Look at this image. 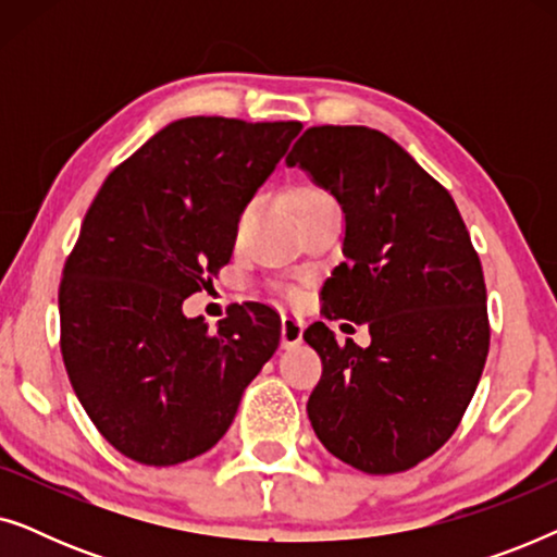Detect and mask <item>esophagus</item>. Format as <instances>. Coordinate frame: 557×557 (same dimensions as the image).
I'll return each instance as SVG.
<instances>
[{
	"label": "esophagus",
	"instance_id": "obj_1",
	"mask_svg": "<svg viewBox=\"0 0 557 557\" xmlns=\"http://www.w3.org/2000/svg\"><path fill=\"white\" fill-rule=\"evenodd\" d=\"M304 339V322L299 317L286 314L281 319V347H296Z\"/></svg>",
	"mask_w": 557,
	"mask_h": 557
}]
</instances>
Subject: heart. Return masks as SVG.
<instances>
[{"instance_id": "heart-1", "label": "heart", "mask_w": 557, "mask_h": 557, "mask_svg": "<svg viewBox=\"0 0 557 557\" xmlns=\"http://www.w3.org/2000/svg\"><path fill=\"white\" fill-rule=\"evenodd\" d=\"M332 197L324 193V189H319V187H314V185H301V187H296L294 189V195H292V210H294V215L296 212H301V210H307V208H311V205H319V202H330ZM250 215H253V208H246L240 212V218H238V223H235V233H243L246 231V225L250 223Z\"/></svg>"}]
</instances>
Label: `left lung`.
Returning <instances> with one entry per match:
<instances>
[{
  "mask_svg": "<svg viewBox=\"0 0 557 557\" xmlns=\"http://www.w3.org/2000/svg\"><path fill=\"white\" fill-rule=\"evenodd\" d=\"M286 164L345 212V263L324 281V317L368 324L372 337L337 345L324 322L304 332L324 364L311 429L364 474L406 471L451 438L482 377V263L454 197L383 132L307 128Z\"/></svg>",
  "mask_w": 557,
  "mask_h": 557,
  "instance_id": "1",
  "label": "left lung"
}]
</instances>
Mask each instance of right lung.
I'll return each mask as SVG.
<instances>
[{"mask_svg":"<svg viewBox=\"0 0 557 557\" xmlns=\"http://www.w3.org/2000/svg\"><path fill=\"white\" fill-rule=\"evenodd\" d=\"M299 121L189 116L116 166L60 281V349L81 406L128 459L172 467L210 451L276 352L281 319L235 304L208 332L182 301L231 261L235 223Z\"/></svg>","mask_w":557,"mask_h":557,"instance_id":"1","label":"right lung"}]
</instances>
